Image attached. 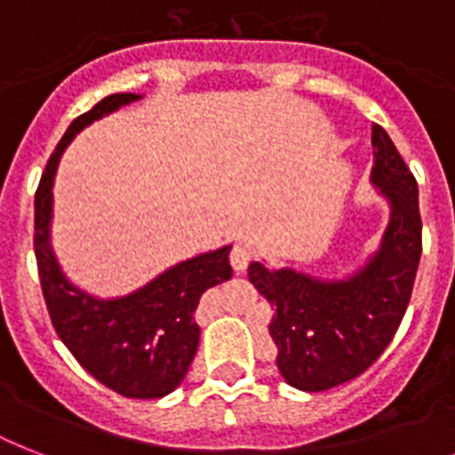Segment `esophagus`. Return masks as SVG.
Segmentation results:
<instances>
[{"label":"esophagus","instance_id":"34e87169","mask_svg":"<svg viewBox=\"0 0 455 455\" xmlns=\"http://www.w3.org/2000/svg\"><path fill=\"white\" fill-rule=\"evenodd\" d=\"M228 259H231V267H234L235 271H245L248 269V264L252 262V250L245 248V245H234Z\"/></svg>","mask_w":455,"mask_h":455}]
</instances>
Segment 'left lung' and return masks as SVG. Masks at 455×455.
Masks as SVG:
<instances>
[{
    "label": "left lung",
    "mask_w": 455,
    "mask_h": 455,
    "mask_svg": "<svg viewBox=\"0 0 455 455\" xmlns=\"http://www.w3.org/2000/svg\"><path fill=\"white\" fill-rule=\"evenodd\" d=\"M373 181L389 200L380 250L345 281L292 269L248 267L250 283L276 309L269 323L278 371L288 385L323 392L361 375L395 338L409 307L423 252L416 177L380 124H373Z\"/></svg>",
    "instance_id": "left-lung-1"
}]
</instances>
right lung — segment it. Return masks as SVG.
Instances as JSON below:
<instances>
[{"instance_id": "right-lung-1", "label": "right lung", "mask_w": 455, "mask_h": 455, "mask_svg": "<svg viewBox=\"0 0 455 455\" xmlns=\"http://www.w3.org/2000/svg\"><path fill=\"white\" fill-rule=\"evenodd\" d=\"M137 99L141 96H106L68 127L35 193V257L53 328L80 366L117 395L160 399L179 387L191 366L200 339L196 307L207 288L234 274L231 245L172 267L127 298L99 299L63 276L49 243L52 186L60 153L87 124Z\"/></svg>"}]
</instances>
